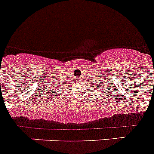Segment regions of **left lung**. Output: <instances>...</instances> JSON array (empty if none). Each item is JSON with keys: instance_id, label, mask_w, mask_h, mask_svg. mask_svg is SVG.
<instances>
[{"instance_id": "obj_1", "label": "left lung", "mask_w": 154, "mask_h": 154, "mask_svg": "<svg viewBox=\"0 0 154 154\" xmlns=\"http://www.w3.org/2000/svg\"><path fill=\"white\" fill-rule=\"evenodd\" d=\"M95 81H96V80H95ZM104 84L103 83V82H102V80L100 79V80H99V82H94L93 81V82H92V85H93V87H96V88H97V90H99V91H103V90H104V89H106V88H105V87L106 86H107L106 85H103L102 84ZM99 85L98 86L97 85ZM92 89H93V88H92ZM105 92H106V91H105Z\"/></svg>"}]
</instances>
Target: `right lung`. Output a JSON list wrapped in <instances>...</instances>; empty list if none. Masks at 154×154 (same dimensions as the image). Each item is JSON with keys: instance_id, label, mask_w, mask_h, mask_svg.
Segmentation results:
<instances>
[{"instance_id": "1", "label": "right lung", "mask_w": 154, "mask_h": 154, "mask_svg": "<svg viewBox=\"0 0 154 154\" xmlns=\"http://www.w3.org/2000/svg\"><path fill=\"white\" fill-rule=\"evenodd\" d=\"M53 80H54V79H53ZM58 81H59V79H58ZM58 81H55L54 80V82H53L51 81V83L52 84H51V85H48V84H47V85H48L49 86L47 87V89H46V91H47V92H51V91H52L53 89H54V88H53V87H51V85H55V88H58V87H61V86H58V85H60V84H61V82H58ZM62 85H65V83H63V84H62ZM59 92H61V89H59ZM46 94H48V93H46ZM45 96H46V95H45ZM46 97H47V96H46Z\"/></svg>"}]
</instances>
